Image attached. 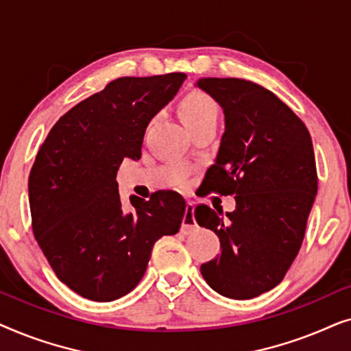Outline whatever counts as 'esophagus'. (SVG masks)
Listing matches in <instances>:
<instances>
[{"label":"esophagus","mask_w":351,"mask_h":351,"mask_svg":"<svg viewBox=\"0 0 351 351\" xmlns=\"http://www.w3.org/2000/svg\"><path fill=\"white\" fill-rule=\"evenodd\" d=\"M193 213H195L193 203H186L184 219H182V228H180L182 233L186 234V233H190L191 230L196 228V220H195Z\"/></svg>","instance_id":"1"}]
</instances>
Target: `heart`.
I'll list each match as a JSON object with an SVG mask.
<instances>
[{"label": "heart", "instance_id": "obj_1", "mask_svg": "<svg viewBox=\"0 0 351 351\" xmlns=\"http://www.w3.org/2000/svg\"><path fill=\"white\" fill-rule=\"evenodd\" d=\"M179 112L182 121L189 128L196 123L204 121V119L217 118L219 107L215 100L209 94H206L204 90L193 89L182 99Z\"/></svg>", "mask_w": 351, "mask_h": 351}]
</instances>
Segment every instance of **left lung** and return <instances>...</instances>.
Listing matches in <instances>:
<instances>
[{
    "instance_id": "obj_1",
    "label": "left lung",
    "mask_w": 351,
    "mask_h": 351,
    "mask_svg": "<svg viewBox=\"0 0 351 351\" xmlns=\"http://www.w3.org/2000/svg\"><path fill=\"white\" fill-rule=\"evenodd\" d=\"M219 102L225 132L206 171V195H234L222 215L195 208L198 225L220 239V254L201 265L206 282L228 299H252L280 285L304 241L318 191L310 132L271 90L239 78L196 83Z\"/></svg>"
}]
</instances>
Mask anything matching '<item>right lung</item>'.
I'll use <instances>...</instances> for the list:
<instances>
[{"label":"right lung","instance_id":"1","mask_svg":"<svg viewBox=\"0 0 351 351\" xmlns=\"http://www.w3.org/2000/svg\"><path fill=\"white\" fill-rule=\"evenodd\" d=\"M186 78L123 76L60 117L36 153L28 177L32 228L57 278L94 302L126 295L142 280L153 244L179 232L185 201L156 191L131 196L126 213L117 171L138 160L152 118Z\"/></svg>","mask_w":351,"mask_h":351}]
</instances>
